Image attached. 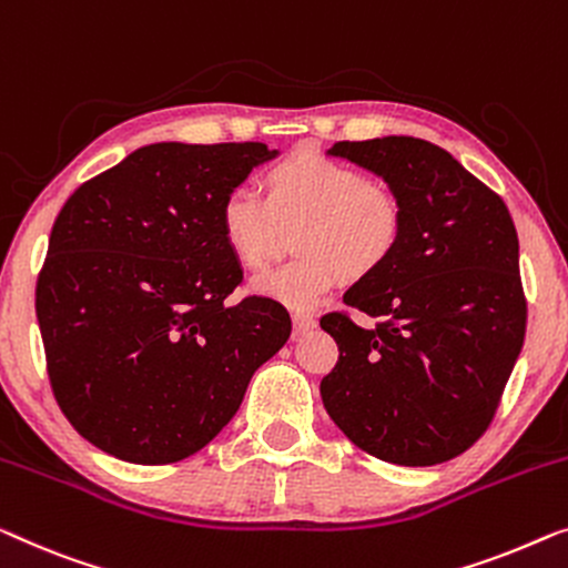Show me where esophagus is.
Instances as JSON below:
<instances>
[{
    "instance_id": "obj_1",
    "label": "esophagus",
    "mask_w": 568,
    "mask_h": 568,
    "mask_svg": "<svg viewBox=\"0 0 568 568\" xmlns=\"http://www.w3.org/2000/svg\"><path fill=\"white\" fill-rule=\"evenodd\" d=\"M292 323H294V333H297V335H304V333L315 331V327H317V320L307 315V312H294Z\"/></svg>"
}]
</instances>
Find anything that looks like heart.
Wrapping results in <instances>:
<instances>
[{
	"label": "heart",
	"instance_id": "heart-1",
	"mask_svg": "<svg viewBox=\"0 0 568 568\" xmlns=\"http://www.w3.org/2000/svg\"><path fill=\"white\" fill-rule=\"evenodd\" d=\"M276 215H307L297 230L302 256L251 278V292L290 310H312L341 274L364 278L397 253L405 204L392 186L364 169L323 153H300L274 166L268 196L248 184L227 189L220 202V235L243 266H261L276 233Z\"/></svg>",
	"mask_w": 568,
	"mask_h": 568
}]
</instances>
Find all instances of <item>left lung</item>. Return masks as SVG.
<instances>
[{
    "label": "left lung",
    "instance_id": "8db88e82",
    "mask_svg": "<svg viewBox=\"0 0 568 568\" xmlns=\"http://www.w3.org/2000/svg\"><path fill=\"white\" fill-rule=\"evenodd\" d=\"M338 155L382 176L405 204V235L320 327L338 364L320 382L333 423L399 466L464 454L487 430L525 341L520 243L503 196L443 148L409 135L341 141Z\"/></svg>",
    "mask_w": 568,
    "mask_h": 568
}]
</instances>
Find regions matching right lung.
<instances>
[{
	"mask_svg": "<svg viewBox=\"0 0 568 568\" xmlns=\"http://www.w3.org/2000/svg\"><path fill=\"white\" fill-rule=\"evenodd\" d=\"M276 155L264 143H153L65 200L36 312L55 402L104 454H196L290 338L278 302H227L243 268L217 223L227 189Z\"/></svg>",
	"mask_w": 568,
	"mask_h": 568,
	"instance_id": "1",
	"label": "right lung"
}]
</instances>
